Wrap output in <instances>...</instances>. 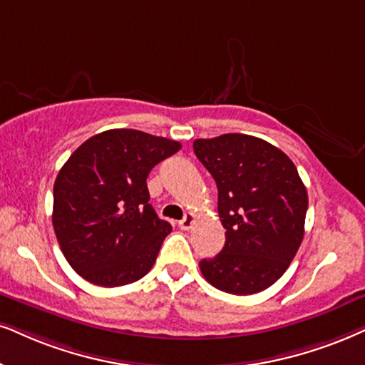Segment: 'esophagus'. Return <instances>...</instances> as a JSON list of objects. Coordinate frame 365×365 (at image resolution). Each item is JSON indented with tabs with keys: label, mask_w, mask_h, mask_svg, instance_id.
<instances>
[{
	"label": "esophagus",
	"mask_w": 365,
	"mask_h": 365,
	"mask_svg": "<svg viewBox=\"0 0 365 365\" xmlns=\"http://www.w3.org/2000/svg\"><path fill=\"white\" fill-rule=\"evenodd\" d=\"M193 224H195V215H193V214H187V215L183 217V219L178 222V227L182 229V230H188V229H192Z\"/></svg>",
	"instance_id": "esophagus-1"
}]
</instances>
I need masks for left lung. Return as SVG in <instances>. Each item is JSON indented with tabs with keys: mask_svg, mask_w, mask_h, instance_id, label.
Segmentation results:
<instances>
[{
	"mask_svg": "<svg viewBox=\"0 0 365 365\" xmlns=\"http://www.w3.org/2000/svg\"><path fill=\"white\" fill-rule=\"evenodd\" d=\"M193 151L219 190L222 251L198 262L212 286L255 294L276 283L305 234L308 193L283 151L261 138L229 133L193 141Z\"/></svg>",
	"mask_w": 365,
	"mask_h": 365,
	"instance_id": "obj_1",
	"label": "left lung"
}]
</instances>
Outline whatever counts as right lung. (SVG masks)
I'll return each mask as SVG.
<instances>
[{
  "label": "right lung",
  "instance_id": "1",
  "mask_svg": "<svg viewBox=\"0 0 365 365\" xmlns=\"http://www.w3.org/2000/svg\"><path fill=\"white\" fill-rule=\"evenodd\" d=\"M180 148L138 129H108L73 151L55 180L52 222L77 274L114 288L153 267L172 225L148 202L146 178Z\"/></svg>",
  "mask_w": 365,
  "mask_h": 365
}]
</instances>
